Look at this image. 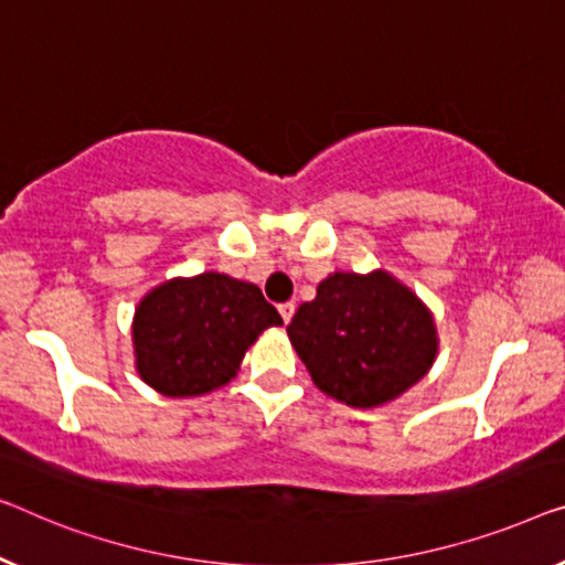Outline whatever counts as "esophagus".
<instances>
[{
    "mask_svg": "<svg viewBox=\"0 0 565 565\" xmlns=\"http://www.w3.org/2000/svg\"><path fill=\"white\" fill-rule=\"evenodd\" d=\"M294 311H297V307H294V301H284V305H279V315H281V319H284L286 324L291 322Z\"/></svg>",
    "mask_w": 565,
    "mask_h": 565,
    "instance_id": "1",
    "label": "esophagus"
}]
</instances>
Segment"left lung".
Instances as JSON below:
<instances>
[{"mask_svg":"<svg viewBox=\"0 0 565 565\" xmlns=\"http://www.w3.org/2000/svg\"><path fill=\"white\" fill-rule=\"evenodd\" d=\"M286 332L317 388L355 408L398 398L439 350L431 311L388 271L330 274Z\"/></svg>","mask_w":565,"mask_h":565,"instance_id":"1","label":"left lung"}]
</instances>
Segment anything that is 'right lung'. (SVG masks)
Instances as JSON below:
<instances>
[{
  "label": "right lung",
  "mask_w": 565,
  "mask_h": 565,
  "mask_svg": "<svg viewBox=\"0 0 565 565\" xmlns=\"http://www.w3.org/2000/svg\"><path fill=\"white\" fill-rule=\"evenodd\" d=\"M279 324L256 284L205 271L159 284L139 301L134 358L141 381L162 395H205L238 373L260 332Z\"/></svg>",
  "instance_id": "add662e5"
}]
</instances>
